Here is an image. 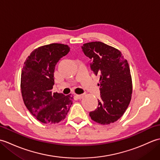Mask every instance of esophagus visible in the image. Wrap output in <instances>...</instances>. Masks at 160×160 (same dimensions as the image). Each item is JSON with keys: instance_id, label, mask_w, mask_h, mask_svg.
Masks as SVG:
<instances>
[{"instance_id": "34e87169", "label": "esophagus", "mask_w": 160, "mask_h": 160, "mask_svg": "<svg viewBox=\"0 0 160 160\" xmlns=\"http://www.w3.org/2000/svg\"><path fill=\"white\" fill-rule=\"evenodd\" d=\"M76 96H77L78 99H82V98H84V94H77Z\"/></svg>"}]
</instances>
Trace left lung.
I'll use <instances>...</instances> for the list:
<instances>
[{
	"label": "left lung",
	"instance_id": "1",
	"mask_svg": "<svg viewBox=\"0 0 160 160\" xmlns=\"http://www.w3.org/2000/svg\"><path fill=\"white\" fill-rule=\"evenodd\" d=\"M84 53L91 60V68L100 76L98 107L90 112L92 120L106 125L116 122L125 113L132 96V85L128 61L120 51L104 42L83 44Z\"/></svg>",
	"mask_w": 160,
	"mask_h": 160
}]
</instances>
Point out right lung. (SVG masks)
<instances>
[{
  "label": "right lung",
  "mask_w": 160,
  "mask_h": 160,
  "mask_svg": "<svg viewBox=\"0 0 160 160\" xmlns=\"http://www.w3.org/2000/svg\"><path fill=\"white\" fill-rule=\"evenodd\" d=\"M69 51L70 47L64 44L43 45L33 50L24 62L20 78L24 104L44 124L63 120L72 104L71 94L64 96L52 90L56 64Z\"/></svg>",
  "instance_id": "right-lung-1"
}]
</instances>
